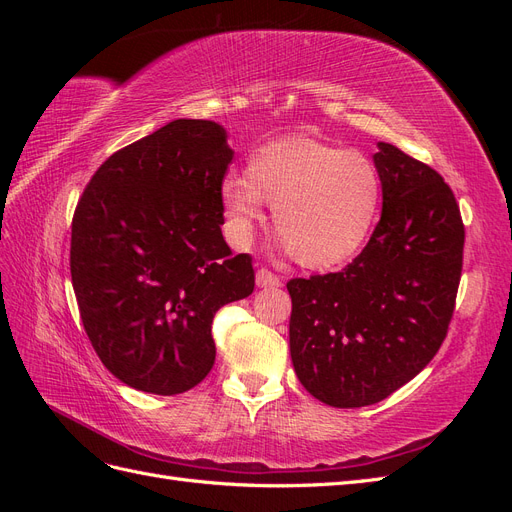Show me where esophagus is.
<instances>
[{"label":"esophagus","instance_id":"obj_1","mask_svg":"<svg viewBox=\"0 0 512 512\" xmlns=\"http://www.w3.org/2000/svg\"><path fill=\"white\" fill-rule=\"evenodd\" d=\"M256 284H258L260 288H275V286L282 284V280H280V275H277V273H273V271L262 267V269L256 271Z\"/></svg>","mask_w":512,"mask_h":512}]
</instances>
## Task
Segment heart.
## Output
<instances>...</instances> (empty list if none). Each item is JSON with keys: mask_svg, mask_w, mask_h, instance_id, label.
I'll return each instance as SVG.
<instances>
[{"mask_svg": "<svg viewBox=\"0 0 512 512\" xmlns=\"http://www.w3.org/2000/svg\"><path fill=\"white\" fill-rule=\"evenodd\" d=\"M220 198L235 245L252 241L267 203L288 254L303 267L329 269L367 243L380 215L382 177L359 151L284 138L254 151L245 177H226Z\"/></svg>", "mask_w": 512, "mask_h": 512, "instance_id": "heart-1", "label": "heart"}]
</instances>
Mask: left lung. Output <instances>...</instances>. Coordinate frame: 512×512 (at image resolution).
Here are the masks:
<instances>
[{"mask_svg":"<svg viewBox=\"0 0 512 512\" xmlns=\"http://www.w3.org/2000/svg\"><path fill=\"white\" fill-rule=\"evenodd\" d=\"M374 162L382 215L365 250L337 273L294 277L290 356L322 404H378L440 350L455 312L466 228L453 190L389 143Z\"/></svg>","mask_w":512,"mask_h":512,"instance_id":"8db88e82","label":"left lung"}]
</instances>
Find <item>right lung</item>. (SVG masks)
<instances>
[{"label": "right lung", "instance_id": "1", "mask_svg": "<svg viewBox=\"0 0 512 512\" xmlns=\"http://www.w3.org/2000/svg\"><path fill=\"white\" fill-rule=\"evenodd\" d=\"M232 149L215 121L175 119L115 151L72 218L70 273L85 333L123 384L179 395L215 361L211 322L254 292L250 254L222 237Z\"/></svg>", "mask_w": 512, "mask_h": 512}]
</instances>
